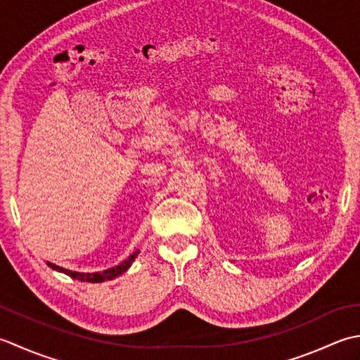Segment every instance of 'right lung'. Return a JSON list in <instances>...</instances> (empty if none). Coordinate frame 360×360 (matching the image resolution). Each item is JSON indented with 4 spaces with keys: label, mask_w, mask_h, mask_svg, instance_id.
Returning <instances> with one entry per match:
<instances>
[{
    "label": "right lung",
    "mask_w": 360,
    "mask_h": 360,
    "mask_svg": "<svg viewBox=\"0 0 360 360\" xmlns=\"http://www.w3.org/2000/svg\"><path fill=\"white\" fill-rule=\"evenodd\" d=\"M139 253V250L131 253L129 258L126 261H122L121 264H118V266H115L112 269H107L104 270V272H94V274H80V272H71V270H67V269H62L56 266V264L53 262H48V266L51 269L54 270H58V272H63L65 275H70L71 278H75V280H79V281H86V283H102V281H107V280H113V278L122 275L126 270L131 266V262H134V259L136 258Z\"/></svg>",
    "instance_id": "obj_1"
}]
</instances>
